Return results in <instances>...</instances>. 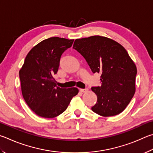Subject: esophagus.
Returning <instances> with one entry per match:
<instances>
[{
    "mask_svg": "<svg viewBox=\"0 0 153 153\" xmlns=\"http://www.w3.org/2000/svg\"><path fill=\"white\" fill-rule=\"evenodd\" d=\"M87 91H88L87 88H86V89H80V91H81V93H86V92H87Z\"/></svg>",
    "mask_w": 153,
    "mask_h": 153,
    "instance_id": "34e87169",
    "label": "esophagus"
}]
</instances>
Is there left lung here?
I'll list each match as a JSON object with an SVG mask.
<instances>
[{
    "mask_svg": "<svg viewBox=\"0 0 153 153\" xmlns=\"http://www.w3.org/2000/svg\"><path fill=\"white\" fill-rule=\"evenodd\" d=\"M73 48L93 73L101 74V86L91 88L97 96L92 111L103 117L122 113L136 91L137 68L127 51L118 42L100 36L75 39Z\"/></svg>",
    "mask_w": 153,
    "mask_h": 153,
    "instance_id": "left-lung-1",
    "label": "left lung"
}]
</instances>
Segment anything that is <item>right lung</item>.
<instances>
[{
	"mask_svg": "<svg viewBox=\"0 0 153 153\" xmlns=\"http://www.w3.org/2000/svg\"><path fill=\"white\" fill-rule=\"evenodd\" d=\"M73 42L74 39L50 37L35 45L26 56L19 71L21 92L26 103L38 116L57 117L78 94L76 87H57L53 77L58 72L61 55Z\"/></svg>",
	"mask_w": 153,
	"mask_h": 153,
	"instance_id": "add662e5",
	"label": "right lung"
}]
</instances>
